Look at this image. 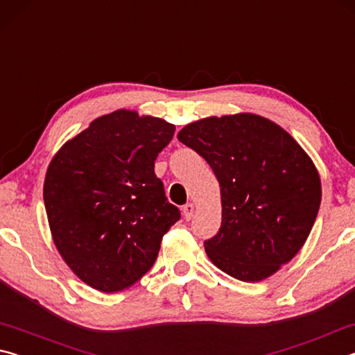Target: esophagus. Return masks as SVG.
<instances>
[{"label": "esophagus", "instance_id": "1", "mask_svg": "<svg viewBox=\"0 0 355 355\" xmlns=\"http://www.w3.org/2000/svg\"><path fill=\"white\" fill-rule=\"evenodd\" d=\"M182 211H183L184 219L189 220L192 219V216H194V205H192V203H186V205H183Z\"/></svg>", "mask_w": 355, "mask_h": 355}]
</instances>
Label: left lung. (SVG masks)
<instances>
[{
    "label": "left lung",
    "instance_id": "8db88e82",
    "mask_svg": "<svg viewBox=\"0 0 355 355\" xmlns=\"http://www.w3.org/2000/svg\"><path fill=\"white\" fill-rule=\"evenodd\" d=\"M177 137L207 161L220 186V228L205 241L209 260L243 282L266 279L290 261L321 203L320 175L302 147L248 112L197 120Z\"/></svg>",
    "mask_w": 355,
    "mask_h": 355
}]
</instances>
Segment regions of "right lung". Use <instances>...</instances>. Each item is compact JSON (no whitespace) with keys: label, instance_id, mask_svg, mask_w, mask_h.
<instances>
[{"label":"right lung","instance_id":"add662e5","mask_svg":"<svg viewBox=\"0 0 355 355\" xmlns=\"http://www.w3.org/2000/svg\"><path fill=\"white\" fill-rule=\"evenodd\" d=\"M175 127L120 110L95 119L48 166L44 200L55 244L84 284L122 291L150 271L180 219L155 173Z\"/></svg>","mask_w":355,"mask_h":355}]
</instances>
